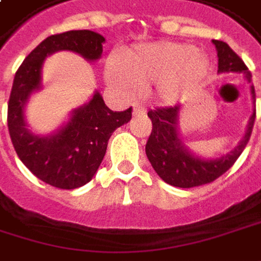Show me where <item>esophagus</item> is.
I'll return each mask as SVG.
<instances>
[{"label": "esophagus", "instance_id": "esophagus-1", "mask_svg": "<svg viewBox=\"0 0 261 261\" xmlns=\"http://www.w3.org/2000/svg\"><path fill=\"white\" fill-rule=\"evenodd\" d=\"M132 113H134L135 116H139V114H145V107H144L142 104H134Z\"/></svg>", "mask_w": 261, "mask_h": 261}]
</instances>
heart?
I'll return each mask as SVG.
<instances>
[{
  "mask_svg": "<svg viewBox=\"0 0 261 261\" xmlns=\"http://www.w3.org/2000/svg\"><path fill=\"white\" fill-rule=\"evenodd\" d=\"M210 69L208 59L189 44L157 41L120 49L106 67V79L123 94L155 82V95L172 104L200 85Z\"/></svg>",
  "mask_w": 261,
  "mask_h": 261,
  "instance_id": "b5f03b06",
  "label": "heart"
}]
</instances>
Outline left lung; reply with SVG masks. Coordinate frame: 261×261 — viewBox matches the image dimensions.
Returning <instances> with one entry per match:
<instances>
[{
  "instance_id": "8db88e82",
  "label": "left lung",
  "mask_w": 261,
  "mask_h": 261,
  "mask_svg": "<svg viewBox=\"0 0 261 261\" xmlns=\"http://www.w3.org/2000/svg\"><path fill=\"white\" fill-rule=\"evenodd\" d=\"M213 44L219 57L217 73H242L247 81L251 82V73L244 64V61L230 49V46L226 42L216 39H213ZM250 89L253 102H255L254 86L251 85ZM180 110V106H175L148 111L152 130L145 145L147 157L155 173L172 187L192 188L210 184L232 167V164L237 162L245 145L248 144L254 126L255 106L247 124L245 134L238 145L232 151L216 159H205L197 155L185 145L179 129Z\"/></svg>"
}]
</instances>
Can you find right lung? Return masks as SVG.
<instances>
[{"instance_id": "1", "label": "right lung", "mask_w": 261, "mask_h": 261, "mask_svg": "<svg viewBox=\"0 0 261 261\" xmlns=\"http://www.w3.org/2000/svg\"><path fill=\"white\" fill-rule=\"evenodd\" d=\"M106 38L92 31H69L51 35L24 59L16 72L8 99V132L21 163L45 184L74 189L88 184L102 162L111 134L127 123L132 109L110 110L101 94L70 113L63 126L49 135L29 129L24 109L32 94L42 89V66L57 51H72L86 61H97Z\"/></svg>"}]
</instances>
